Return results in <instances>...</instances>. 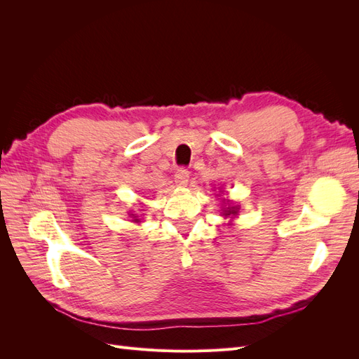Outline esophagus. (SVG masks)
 Segmentation results:
<instances>
[{
	"instance_id": "34e87169",
	"label": "esophagus",
	"mask_w": 359,
	"mask_h": 359,
	"mask_svg": "<svg viewBox=\"0 0 359 359\" xmlns=\"http://www.w3.org/2000/svg\"><path fill=\"white\" fill-rule=\"evenodd\" d=\"M189 178L190 172L187 169H178V172L175 173V184L178 187H186L189 184Z\"/></svg>"
}]
</instances>
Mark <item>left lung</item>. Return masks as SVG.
Here are the masks:
<instances>
[{
  "label": "left lung",
  "mask_w": 359,
  "mask_h": 359,
  "mask_svg": "<svg viewBox=\"0 0 359 359\" xmlns=\"http://www.w3.org/2000/svg\"><path fill=\"white\" fill-rule=\"evenodd\" d=\"M215 198H219V201H220L222 215L224 217V219H229V226H233V220L236 219L238 215H240L241 206L238 205L235 201L227 198V196L224 198L223 187H219V193H215Z\"/></svg>",
  "instance_id": "obj_1"
}]
</instances>
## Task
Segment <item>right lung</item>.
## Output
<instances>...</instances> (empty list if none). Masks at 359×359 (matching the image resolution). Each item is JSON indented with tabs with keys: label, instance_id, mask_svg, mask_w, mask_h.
Instances as JSON below:
<instances>
[{
	"label": "right lung",
	"instance_id": "obj_1",
	"mask_svg": "<svg viewBox=\"0 0 359 359\" xmlns=\"http://www.w3.org/2000/svg\"><path fill=\"white\" fill-rule=\"evenodd\" d=\"M127 214H128L130 219H132V222H133V223H137V224L142 223V217H140L137 212H135V211L130 210Z\"/></svg>",
	"mask_w": 359,
	"mask_h": 359
}]
</instances>
